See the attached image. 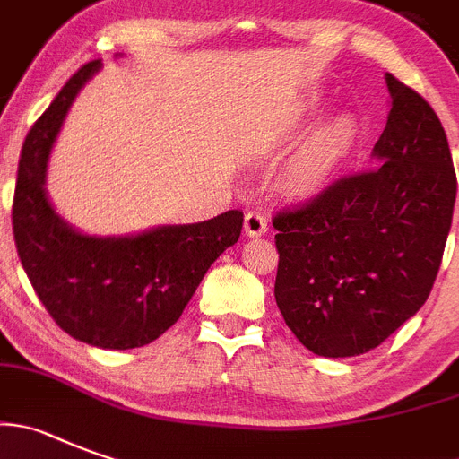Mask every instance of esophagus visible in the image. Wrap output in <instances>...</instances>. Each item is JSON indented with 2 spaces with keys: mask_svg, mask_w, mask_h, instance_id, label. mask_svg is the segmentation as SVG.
Instances as JSON below:
<instances>
[{
  "mask_svg": "<svg viewBox=\"0 0 459 459\" xmlns=\"http://www.w3.org/2000/svg\"><path fill=\"white\" fill-rule=\"evenodd\" d=\"M243 230H246L247 237H262L268 232V218L262 212H247Z\"/></svg>",
  "mask_w": 459,
  "mask_h": 459,
  "instance_id": "34e87169",
  "label": "esophagus"
}]
</instances>
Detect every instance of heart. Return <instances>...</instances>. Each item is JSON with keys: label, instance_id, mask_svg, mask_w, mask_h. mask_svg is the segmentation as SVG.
Segmentation results:
<instances>
[{"label": "heart", "instance_id": "obj_1", "mask_svg": "<svg viewBox=\"0 0 459 459\" xmlns=\"http://www.w3.org/2000/svg\"><path fill=\"white\" fill-rule=\"evenodd\" d=\"M357 141L351 116H334L323 123L300 147L293 161V182L300 191H316L343 166Z\"/></svg>", "mask_w": 459, "mask_h": 459}]
</instances>
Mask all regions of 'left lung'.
I'll use <instances>...</instances> for the list:
<instances>
[{
  "label": "left lung",
  "instance_id": "left-lung-1",
  "mask_svg": "<svg viewBox=\"0 0 459 459\" xmlns=\"http://www.w3.org/2000/svg\"><path fill=\"white\" fill-rule=\"evenodd\" d=\"M392 111L376 168L273 218L275 300L321 357L380 346L428 300L451 232L457 178L430 104L386 73Z\"/></svg>",
  "mask_w": 459,
  "mask_h": 459
}]
</instances>
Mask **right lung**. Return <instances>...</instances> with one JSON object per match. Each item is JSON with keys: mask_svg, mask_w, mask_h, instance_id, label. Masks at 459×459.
I'll use <instances>...</instances> for the list:
<instances>
[{"mask_svg": "<svg viewBox=\"0 0 459 459\" xmlns=\"http://www.w3.org/2000/svg\"><path fill=\"white\" fill-rule=\"evenodd\" d=\"M92 61L74 73L22 145L13 197V237L33 291L77 342L108 351L152 343L182 316L202 277L238 241L243 212L193 225H159L129 237H91L54 212L48 161Z\"/></svg>", "mask_w": 459, "mask_h": 459, "instance_id": "add662e5", "label": "right lung"}]
</instances>
